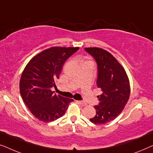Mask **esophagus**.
I'll list each match as a JSON object with an SVG mask.
<instances>
[{
	"label": "esophagus",
	"mask_w": 153,
	"mask_h": 153,
	"mask_svg": "<svg viewBox=\"0 0 153 153\" xmlns=\"http://www.w3.org/2000/svg\"><path fill=\"white\" fill-rule=\"evenodd\" d=\"M76 102H78V103L81 106H85L87 104L85 102H83V101H76Z\"/></svg>",
	"instance_id": "obj_1"
}]
</instances>
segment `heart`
<instances>
[{
  "label": "heart",
  "mask_w": 153,
  "mask_h": 153,
  "mask_svg": "<svg viewBox=\"0 0 153 153\" xmlns=\"http://www.w3.org/2000/svg\"><path fill=\"white\" fill-rule=\"evenodd\" d=\"M86 62H87V61H86ZM89 62H91V61H89Z\"/></svg>",
  "instance_id": "heart-1"
}]
</instances>
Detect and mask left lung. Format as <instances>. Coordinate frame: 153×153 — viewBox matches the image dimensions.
<instances>
[{"instance_id": "8db88e82", "label": "left lung", "mask_w": 153, "mask_h": 153, "mask_svg": "<svg viewBox=\"0 0 153 153\" xmlns=\"http://www.w3.org/2000/svg\"><path fill=\"white\" fill-rule=\"evenodd\" d=\"M97 66L96 84L102 93L97 96L96 115L90 119L95 124L103 125L114 120L122 112L130 94L126 72L109 52L100 48H85Z\"/></svg>"}]
</instances>
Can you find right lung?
<instances>
[{
	"mask_svg": "<svg viewBox=\"0 0 153 153\" xmlns=\"http://www.w3.org/2000/svg\"><path fill=\"white\" fill-rule=\"evenodd\" d=\"M79 47H55L46 49L30 60L20 79V93L33 116L43 122H52L65 114L73 102L54 94L55 81L63 64Z\"/></svg>",
	"mask_w": 153,
	"mask_h": 153,
	"instance_id": "obj_1",
	"label": "right lung"
}]
</instances>
